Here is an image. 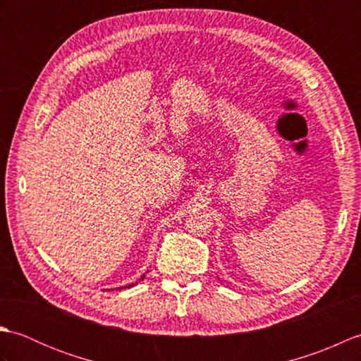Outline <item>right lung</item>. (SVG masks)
<instances>
[{
    "label": "right lung",
    "instance_id": "obj_1",
    "mask_svg": "<svg viewBox=\"0 0 361 361\" xmlns=\"http://www.w3.org/2000/svg\"><path fill=\"white\" fill-rule=\"evenodd\" d=\"M135 286V283H128V286H126V287H121V290L122 288H130V287H133Z\"/></svg>",
    "mask_w": 361,
    "mask_h": 361
}]
</instances>
